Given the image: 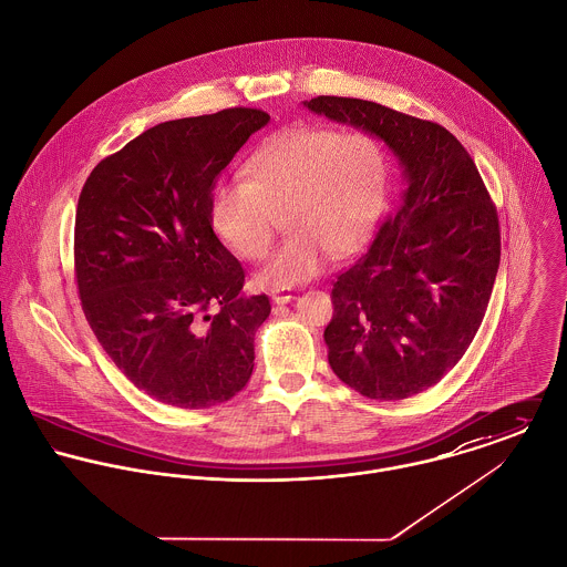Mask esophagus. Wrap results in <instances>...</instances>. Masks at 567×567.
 <instances>
[{
	"label": "esophagus",
	"instance_id": "34e87169",
	"mask_svg": "<svg viewBox=\"0 0 567 567\" xmlns=\"http://www.w3.org/2000/svg\"><path fill=\"white\" fill-rule=\"evenodd\" d=\"M270 299L277 303V306H284V303H290L292 301V292L288 288H279V290H272L270 292Z\"/></svg>",
	"mask_w": 567,
	"mask_h": 567
}]
</instances>
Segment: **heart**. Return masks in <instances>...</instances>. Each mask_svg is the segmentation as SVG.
Wrapping results in <instances>:
<instances>
[{"instance_id": "1", "label": "heart", "mask_w": 567, "mask_h": 567, "mask_svg": "<svg viewBox=\"0 0 567 567\" xmlns=\"http://www.w3.org/2000/svg\"><path fill=\"white\" fill-rule=\"evenodd\" d=\"M248 181H220L209 200L214 231L240 259H264L277 216L292 231L257 275L264 288L315 279L329 255L353 252L375 229L389 196L384 146L367 131L295 126L246 165Z\"/></svg>"}]
</instances>
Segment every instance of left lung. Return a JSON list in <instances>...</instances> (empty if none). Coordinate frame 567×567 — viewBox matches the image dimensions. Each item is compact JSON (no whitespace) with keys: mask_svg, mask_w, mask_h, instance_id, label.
<instances>
[{"mask_svg":"<svg viewBox=\"0 0 567 567\" xmlns=\"http://www.w3.org/2000/svg\"><path fill=\"white\" fill-rule=\"evenodd\" d=\"M382 140L402 194L369 250L333 281L324 327L331 371L369 400H405L456 367L485 319L499 225L478 167L443 126L378 102H303Z\"/></svg>","mask_w":567,"mask_h":567,"instance_id":"left-lung-1","label":"left lung"}]
</instances>
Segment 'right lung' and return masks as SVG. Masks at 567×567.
Masks as SVG:
<instances>
[{
    "mask_svg": "<svg viewBox=\"0 0 567 567\" xmlns=\"http://www.w3.org/2000/svg\"><path fill=\"white\" fill-rule=\"evenodd\" d=\"M270 115L225 109L163 122L102 159L76 209L82 310L115 367L146 395L209 408L240 393L266 295H246L243 264L214 234L220 172Z\"/></svg>",
    "mask_w": 567,
    "mask_h": 567,
    "instance_id": "obj_1",
    "label": "right lung"
}]
</instances>
